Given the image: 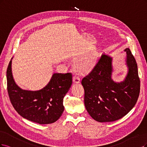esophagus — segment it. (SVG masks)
Masks as SVG:
<instances>
[{"label":"esophagus","mask_w":147,"mask_h":147,"mask_svg":"<svg viewBox=\"0 0 147 147\" xmlns=\"http://www.w3.org/2000/svg\"><path fill=\"white\" fill-rule=\"evenodd\" d=\"M73 81L74 83L79 84L80 82V79H79V78H78L77 76H74L73 78Z\"/></svg>","instance_id":"esophagus-1"}]
</instances>
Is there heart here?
Masks as SVG:
<instances>
[{
  "mask_svg": "<svg viewBox=\"0 0 147 147\" xmlns=\"http://www.w3.org/2000/svg\"><path fill=\"white\" fill-rule=\"evenodd\" d=\"M97 61V54L92 53L77 61L75 63V68L80 73H87L95 67Z\"/></svg>",
  "mask_w": 147,
  "mask_h": 147,
  "instance_id": "heart-1",
  "label": "heart"
}]
</instances>
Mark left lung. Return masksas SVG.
Instances as JSON below:
<instances>
[{"mask_svg": "<svg viewBox=\"0 0 147 147\" xmlns=\"http://www.w3.org/2000/svg\"><path fill=\"white\" fill-rule=\"evenodd\" d=\"M125 64L127 73L120 82L112 78L113 58L103 54L92 72L82 80L84 105L89 115L99 122H111L126 115L137 102L140 79L135 58L129 48Z\"/></svg>", "mask_w": 147, "mask_h": 147, "instance_id": "1", "label": "left lung"}]
</instances>
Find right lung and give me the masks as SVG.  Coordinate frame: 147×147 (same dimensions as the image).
I'll use <instances>...</instances> for the list:
<instances>
[{"mask_svg":"<svg viewBox=\"0 0 147 147\" xmlns=\"http://www.w3.org/2000/svg\"><path fill=\"white\" fill-rule=\"evenodd\" d=\"M11 58L7 70V90L10 101L23 118L41 125L54 123L64 111L63 100L72 84L71 73H54L48 84L39 90L19 87L14 80Z\"/></svg>","mask_w":147,"mask_h":147,"instance_id":"obj_1","label":"right lung"}]
</instances>
